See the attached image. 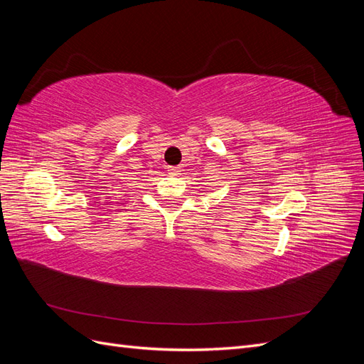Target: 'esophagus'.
<instances>
[{
  "instance_id": "34e87169",
  "label": "esophagus",
  "mask_w": 364,
  "mask_h": 364,
  "mask_svg": "<svg viewBox=\"0 0 364 364\" xmlns=\"http://www.w3.org/2000/svg\"><path fill=\"white\" fill-rule=\"evenodd\" d=\"M181 171H182L181 167H168V173H171V174H174V176L181 174Z\"/></svg>"
}]
</instances>
